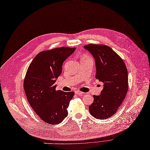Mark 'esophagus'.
<instances>
[{
    "instance_id": "34e87169",
    "label": "esophagus",
    "mask_w": 150,
    "mask_h": 150,
    "mask_svg": "<svg viewBox=\"0 0 150 150\" xmlns=\"http://www.w3.org/2000/svg\"><path fill=\"white\" fill-rule=\"evenodd\" d=\"M75 93L76 94H80V95H81V94H83L84 93H83V92H81V91H79V90H76V91H75Z\"/></svg>"
}]
</instances>
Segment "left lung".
<instances>
[{
  "mask_svg": "<svg viewBox=\"0 0 150 150\" xmlns=\"http://www.w3.org/2000/svg\"><path fill=\"white\" fill-rule=\"evenodd\" d=\"M84 48L95 60L96 78L103 83L99 96L94 95L89 106L90 114L98 119L112 117L123 102L128 90V74L122 59L110 47L88 44Z\"/></svg>",
  "mask_w": 150,
  "mask_h": 150,
  "instance_id": "obj_1",
  "label": "left lung"
}]
</instances>
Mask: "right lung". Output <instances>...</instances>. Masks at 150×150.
<instances>
[{
	"label": "right lung",
	"mask_w": 150,
	"mask_h": 150,
	"mask_svg": "<svg viewBox=\"0 0 150 150\" xmlns=\"http://www.w3.org/2000/svg\"><path fill=\"white\" fill-rule=\"evenodd\" d=\"M76 48L61 47L39 52L27 71L24 89L35 113L50 125L61 122L67 116V108L74 92L56 90L55 83L62 72V64Z\"/></svg>",
	"instance_id": "obj_1"
}]
</instances>
